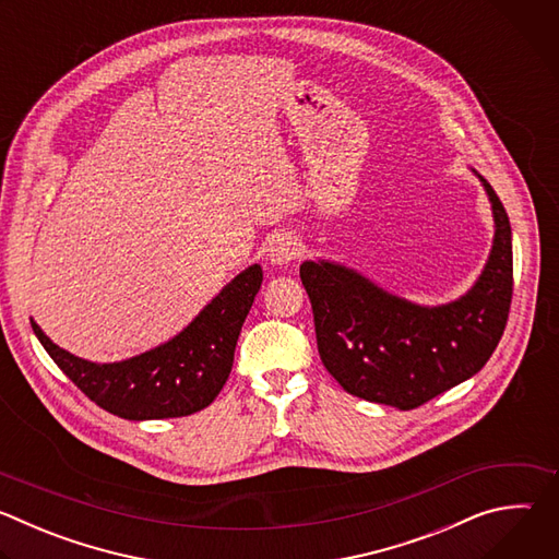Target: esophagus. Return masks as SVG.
I'll return each mask as SVG.
<instances>
[{
	"label": "esophagus",
	"mask_w": 559,
	"mask_h": 559,
	"mask_svg": "<svg viewBox=\"0 0 559 559\" xmlns=\"http://www.w3.org/2000/svg\"><path fill=\"white\" fill-rule=\"evenodd\" d=\"M300 254V246L294 236L289 234H281V236H274L272 243L267 248V259L274 263V265H287L292 263L294 259H298Z\"/></svg>",
	"instance_id": "1"
}]
</instances>
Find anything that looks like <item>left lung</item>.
Masks as SVG:
<instances>
[{
	"mask_svg": "<svg viewBox=\"0 0 559 559\" xmlns=\"http://www.w3.org/2000/svg\"><path fill=\"white\" fill-rule=\"evenodd\" d=\"M483 183L493 250L483 276L449 305L407 302L334 263L300 265L318 354L347 393L409 412L480 371L496 352L513 298V250L504 205Z\"/></svg>",
	"mask_w": 559,
	"mask_h": 559,
	"instance_id": "1",
	"label": "left lung"
}]
</instances>
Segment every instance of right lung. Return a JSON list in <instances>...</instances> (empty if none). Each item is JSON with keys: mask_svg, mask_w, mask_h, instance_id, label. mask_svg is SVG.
Segmentation results:
<instances>
[{"mask_svg": "<svg viewBox=\"0 0 559 559\" xmlns=\"http://www.w3.org/2000/svg\"><path fill=\"white\" fill-rule=\"evenodd\" d=\"M261 283L263 270L248 267L177 338L112 365L76 358L31 325L57 367L108 414L126 420L181 418L205 409L223 389Z\"/></svg>", "mask_w": 559, "mask_h": 559, "instance_id": "1", "label": "right lung"}]
</instances>
